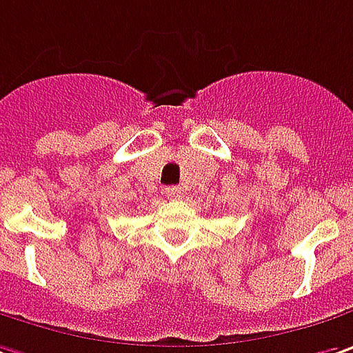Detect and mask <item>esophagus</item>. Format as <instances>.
<instances>
[{
	"label": "esophagus",
	"mask_w": 353,
	"mask_h": 353,
	"mask_svg": "<svg viewBox=\"0 0 353 353\" xmlns=\"http://www.w3.org/2000/svg\"><path fill=\"white\" fill-rule=\"evenodd\" d=\"M165 195H168L170 199H179V197L183 195V190H181L179 185H172V188L165 190Z\"/></svg>",
	"instance_id": "obj_1"
}]
</instances>
